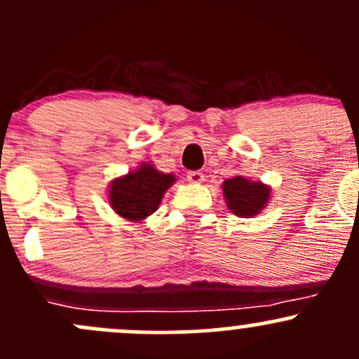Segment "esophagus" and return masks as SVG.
Returning <instances> with one entry per match:
<instances>
[{"instance_id": "1", "label": "esophagus", "mask_w": 359, "mask_h": 359, "mask_svg": "<svg viewBox=\"0 0 359 359\" xmlns=\"http://www.w3.org/2000/svg\"><path fill=\"white\" fill-rule=\"evenodd\" d=\"M187 180H189L191 184H196V186H198V184H201L203 180H205V175H203V172H198V170H196V172L187 173Z\"/></svg>"}]
</instances>
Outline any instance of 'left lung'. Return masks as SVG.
Wrapping results in <instances>:
<instances>
[{
  "instance_id": "obj_1",
  "label": "left lung",
  "mask_w": 359,
  "mask_h": 359,
  "mask_svg": "<svg viewBox=\"0 0 359 359\" xmlns=\"http://www.w3.org/2000/svg\"><path fill=\"white\" fill-rule=\"evenodd\" d=\"M222 192L230 213L239 218L256 217L269 206L271 199V186L262 180H249L243 175L225 179Z\"/></svg>"
}]
</instances>
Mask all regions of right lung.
<instances>
[{
    "mask_svg": "<svg viewBox=\"0 0 359 359\" xmlns=\"http://www.w3.org/2000/svg\"><path fill=\"white\" fill-rule=\"evenodd\" d=\"M175 182L173 173H163L151 161H142L134 170L110 180L108 205L123 220L142 224L158 210L165 192Z\"/></svg>",
    "mask_w": 359,
    "mask_h": 359,
    "instance_id": "obj_1",
    "label": "right lung"
}]
</instances>
